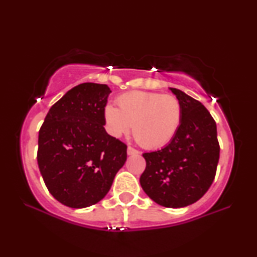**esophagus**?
Wrapping results in <instances>:
<instances>
[{"label": "esophagus", "instance_id": "1", "mask_svg": "<svg viewBox=\"0 0 257 257\" xmlns=\"http://www.w3.org/2000/svg\"><path fill=\"white\" fill-rule=\"evenodd\" d=\"M138 153H139V152L137 150L133 149L132 146H128V149H127V154L128 155H135V154H138Z\"/></svg>", "mask_w": 257, "mask_h": 257}]
</instances>
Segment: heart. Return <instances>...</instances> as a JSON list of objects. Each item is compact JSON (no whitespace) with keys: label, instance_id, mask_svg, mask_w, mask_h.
Here are the masks:
<instances>
[{"label":"heart","instance_id":"obj_1","mask_svg":"<svg viewBox=\"0 0 257 257\" xmlns=\"http://www.w3.org/2000/svg\"><path fill=\"white\" fill-rule=\"evenodd\" d=\"M116 107H104V122L113 137L127 135L133 127L136 141L145 149H160L170 143L180 128L182 105L173 95L134 90L118 97Z\"/></svg>","mask_w":257,"mask_h":257}]
</instances>
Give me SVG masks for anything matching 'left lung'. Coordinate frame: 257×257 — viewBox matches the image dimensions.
Wrapping results in <instances>:
<instances>
[{
  "label": "left lung",
  "instance_id": "1",
  "mask_svg": "<svg viewBox=\"0 0 257 257\" xmlns=\"http://www.w3.org/2000/svg\"><path fill=\"white\" fill-rule=\"evenodd\" d=\"M182 105L180 128L159 151L144 153L146 169L141 186L159 205L188 206L206 193L214 179L220 156L215 121L201 102L177 88H169Z\"/></svg>",
  "mask_w": 257,
  "mask_h": 257
}]
</instances>
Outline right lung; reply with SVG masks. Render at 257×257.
Segmentation results:
<instances>
[{"label": "right lung", "mask_w": 257, "mask_h": 257, "mask_svg": "<svg viewBox=\"0 0 257 257\" xmlns=\"http://www.w3.org/2000/svg\"><path fill=\"white\" fill-rule=\"evenodd\" d=\"M107 85L84 82L50 108L38 134L37 163L47 189L72 208L98 203L127 160V146L106 133Z\"/></svg>", "instance_id": "obj_1"}]
</instances>
